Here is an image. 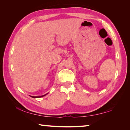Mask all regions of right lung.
<instances>
[{"mask_svg":"<svg viewBox=\"0 0 130 130\" xmlns=\"http://www.w3.org/2000/svg\"><path fill=\"white\" fill-rule=\"evenodd\" d=\"M48 93H47V94H44V95H43V96H30L31 97H32V98H40V97H43V96H45V95H47Z\"/></svg>","mask_w":130,"mask_h":130,"instance_id":"1","label":"right lung"}]
</instances>
